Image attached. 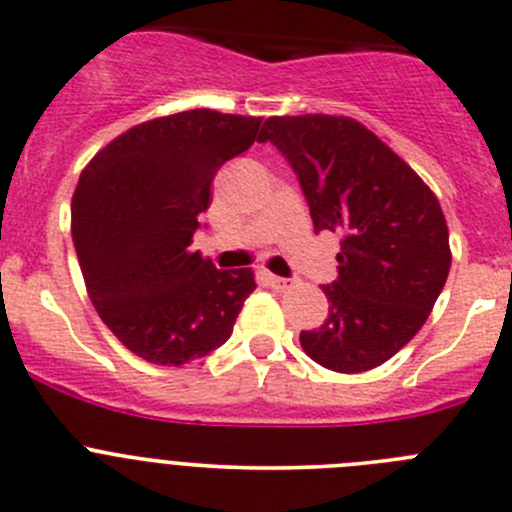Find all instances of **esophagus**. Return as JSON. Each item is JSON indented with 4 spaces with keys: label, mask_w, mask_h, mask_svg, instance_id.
<instances>
[{
    "label": "esophagus",
    "mask_w": 512,
    "mask_h": 512,
    "mask_svg": "<svg viewBox=\"0 0 512 512\" xmlns=\"http://www.w3.org/2000/svg\"><path fill=\"white\" fill-rule=\"evenodd\" d=\"M265 279H267V282H270V287L279 289V292H282V289H289V279L277 277V274H265Z\"/></svg>",
    "instance_id": "1"
}]
</instances>
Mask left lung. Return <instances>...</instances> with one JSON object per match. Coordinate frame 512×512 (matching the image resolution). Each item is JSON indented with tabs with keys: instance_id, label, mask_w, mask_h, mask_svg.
<instances>
[{
	"instance_id": "8db88e82",
	"label": "left lung",
	"mask_w": 512,
	"mask_h": 512,
	"mask_svg": "<svg viewBox=\"0 0 512 512\" xmlns=\"http://www.w3.org/2000/svg\"><path fill=\"white\" fill-rule=\"evenodd\" d=\"M257 142L289 161L316 233H341L328 319L299 333L301 348L336 373L378 368L424 326L449 277L437 196L351 117H270Z\"/></svg>"
}]
</instances>
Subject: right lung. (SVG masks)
I'll list each match as a JSON object with an SVG mask.
<instances>
[{
    "label": "right lung",
    "instance_id": "right-lung-1",
    "mask_svg": "<svg viewBox=\"0 0 512 512\" xmlns=\"http://www.w3.org/2000/svg\"><path fill=\"white\" fill-rule=\"evenodd\" d=\"M262 117L188 110L144 122L80 174L71 230L90 301L139 358L184 365L223 346L250 270H215L191 252L220 166L252 147Z\"/></svg>",
    "mask_w": 512,
    "mask_h": 512
}]
</instances>
